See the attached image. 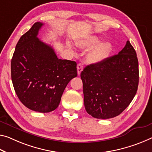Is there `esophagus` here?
<instances>
[{
	"label": "esophagus",
	"mask_w": 152,
	"mask_h": 152,
	"mask_svg": "<svg viewBox=\"0 0 152 152\" xmlns=\"http://www.w3.org/2000/svg\"><path fill=\"white\" fill-rule=\"evenodd\" d=\"M83 70V66L81 64H78L77 65V72H78V74L80 75L81 72Z\"/></svg>",
	"instance_id": "esophagus-1"
}]
</instances>
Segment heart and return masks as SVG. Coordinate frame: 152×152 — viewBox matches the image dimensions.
<instances>
[{"mask_svg": "<svg viewBox=\"0 0 152 152\" xmlns=\"http://www.w3.org/2000/svg\"><path fill=\"white\" fill-rule=\"evenodd\" d=\"M101 42L97 36H90L78 42L82 49H91L87 54V61L90 64H98L109 56L112 51V45L110 42Z\"/></svg>", "mask_w": 152, "mask_h": 152, "instance_id": "1", "label": "heart"}]
</instances>
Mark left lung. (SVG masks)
Listing matches in <instances>:
<instances>
[{
  "instance_id": "obj_1",
  "label": "left lung",
  "mask_w": 152,
  "mask_h": 152,
  "mask_svg": "<svg viewBox=\"0 0 152 152\" xmlns=\"http://www.w3.org/2000/svg\"><path fill=\"white\" fill-rule=\"evenodd\" d=\"M86 111L98 119L112 118L129 106L139 85V63L135 50L127 40L118 54L81 72Z\"/></svg>"
}]
</instances>
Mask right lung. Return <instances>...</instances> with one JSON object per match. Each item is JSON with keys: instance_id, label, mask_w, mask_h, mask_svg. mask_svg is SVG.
I'll use <instances>...</instances> for the list:
<instances>
[{"instance_id": "obj_1", "label": "right lung", "mask_w": 152, "mask_h": 152, "mask_svg": "<svg viewBox=\"0 0 152 152\" xmlns=\"http://www.w3.org/2000/svg\"><path fill=\"white\" fill-rule=\"evenodd\" d=\"M44 23L36 22L21 36L11 59V79L20 102L47 113L58 107L66 86L77 76L75 61L58 59L50 45L37 37Z\"/></svg>"}]
</instances>
